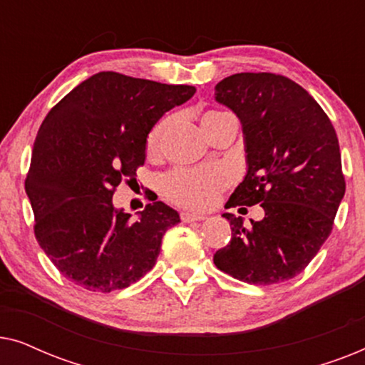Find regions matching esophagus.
Returning <instances> with one entry per match:
<instances>
[{
    "mask_svg": "<svg viewBox=\"0 0 365 365\" xmlns=\"http://www.w3.org/2000/svg\"><path fill=\"white\" fill-rule=\"evenodd\" d=\"M182 222H194V221H204L206 216L204 214H194V212H182L181 214Z\"/></svg>",
    "mask_w": 365,
    "mask_h": 365,
    "instance_id": "1",
    "label": "esophagus"
}]
</instances>
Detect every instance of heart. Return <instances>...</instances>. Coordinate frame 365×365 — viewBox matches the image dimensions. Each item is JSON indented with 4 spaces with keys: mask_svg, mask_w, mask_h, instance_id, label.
<instances>
[{
    "mask_svg": "<svg viewBox=\"0 0 365 365\" xmlns=\"http://www.w3.org/2000/svg\"><path fill=\"white\" fill-rule=\"evenodd\" d=\"M224 113H207L202 119L219 116ZM171 126V119L166 118L159 121L153 131L149 133L146 141V151L149 156H156L161 151L163 139ZM227 174L221 168H192L176 169L163 179V192L173 202L182 207L201 209L211 207L219 196V192L226 187Z\"/></svg>",
    "mask_w": 365,
    "mask_h": 365,
    "instance_id": "1",
    "label": "heart"
}]
</instances>
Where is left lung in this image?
Masks as SVG:
<instances>
[{
    "label": "left lung",
    "mask_w": 365,
    "mask_h": 365,
    "mask_svg": "<svg viewBox=\"0 0 365 365\" xmlns=\"http://www.w3.org/2000/svg\"><path fill=\"white\" fill-rule=\"evenodd\" d=\"M214 91L241 121L247 164L226 206L264 209L249 227L222 214L232 236L214 264L247 284L284 282L326 242L346 192L336 129L316 99L281 74L237 73Z\"/></svg>",
    "instance_id": "obj_1"
}]
</instances>
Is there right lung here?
<instances>
[{
	"mask_svg": "<svg viewBox=\"0 0 365 365\" xmlns=\"http://www.w3.org/2000/svg\"><path fill=\"white\" fill-rule=\"evenodd\" d=\"M194 93L187 84L103 71L44 118L24 187L39 246L76 286L118 291L156 264L164 232L181 222L178 211L154 201L131 221V214L114 207L113 194L146 161L154 124Z\"/></svg>",
	"mask_w": 365,
	"mask_h": 365,
	"instance_id": "1",
	"label": "right lung"
}]
</instances>
